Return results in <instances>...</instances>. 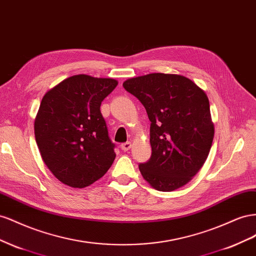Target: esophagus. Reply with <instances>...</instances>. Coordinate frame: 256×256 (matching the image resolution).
I'll return each mask as SVG.
<instances>
[{
	"instance_id": "obj_1",
	"label": "esophagus",
	"mask_w": 256,
	"mask_h": 256,
	"mask_svg": "<svg viewBox=\"0 0 256 256\" xmlns=\"http://www.w3.org/2000/svg\"><path fill=\"white\" fill-rule=\"evenodd\" d=\"M121 149L123 150V151H128V150H130V147H132V144H130V142H123V144H121Z\"/></svg>"
}]
</instances>
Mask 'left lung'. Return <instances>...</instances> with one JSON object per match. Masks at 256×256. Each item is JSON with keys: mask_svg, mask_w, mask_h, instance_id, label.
Returning <instances> with one entry per match:
<instances>
[{"mask_svg": "<svg viewBox=\"0 0 256 256\" xmlns=\"http://www.w3.org/2000/svg\"><path fill=\"white\" fill-rule=\"evenodd\" d=\"M123 88L140 100L151 122V158L138 165L142 177L158 191L184 186L202 168L214 140L206 93L184 76L162 72L128 79Z\"/></svg>", "mask_w": 256, "mask_h": 256, "instance_id": "left-lung-1", "label": "left lung"}]
</instances>
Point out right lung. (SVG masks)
Listing matches in <instances>:
<instances>
[{
    "instance_id": "add662e5",
    "label": "right lung",
    "mask_w": 256,
    "mask_h": 256,
    "mask_svg": "<svg viewBox=\"0 0 256 256\" xmlns=\"http://www.w3.org/2000/svg\"><path fill=\"white\" fill-rule=\"evenodd\" d=\"M118 82L75 75L44 96L34 123L36 144L64 184L84 188L102 178L116 158L100 104Z\"/></svg>"
}]
</instances>
